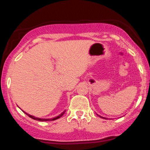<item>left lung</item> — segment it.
Listing matches in <instances>:
<instances>
[{
    "label": "left lung",
    "instance_id": "left-lung-1",
    "mask_svg": "<svg viewBox=\"0 0 150 150\" xmlns=\"http://www.w3.org/2000/svg\"><path fill=\"white\" fill-rule=\"evenodd\" d=\"M98 115V114H97ZM98 116H99V117H101V118H104V119H108V118H105V117H102V116H99V115H98Z\"/></svg>",
    "mask_w": 150,
    "mask_h": 150
}]
</instances>
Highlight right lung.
<instances>
[{
  "instance_id": "obj_1",
  "label": "right lung",
  "mask_w": 150,
  "mask_h": 150,
  "mask_svg": "<svg viewBox=\"0 0 150 150\" xmlns=\"http://www.w3.org/2000/svg\"><path fill=\"white\" fill-rule=\"evenodd\" d=\"M23 112L25 113V114H27V116H28L29 117H30L31 118H32V119H34V120H39V121H51V120H56V119H58V118H61V117L62 116H63V114H64L65 112V111H63V112H62V113H61V114L58 115V116L54 117V118H37V117H35V116H32V115H30V114H28V113H25V111H23Z\"/></svg>"
}]
</instances>
